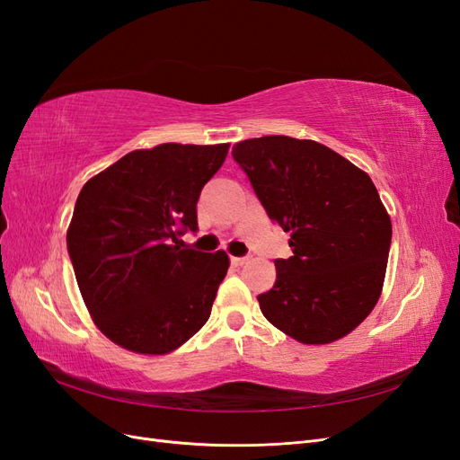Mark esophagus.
Segmentation results:
<instances>
[{
  "label": "esophagus",
  "instance_id": "obj_1",
  "mask_svg": "<svg viewBox=\"0 0 460 460\" xmlns=\"http://www.w3.org/2000/svg\"><path fill=\"white\" fill-rule=\"evenodd\" d=\"M232 262L235 264V267H243V264L249 262V257H232Z\"/></svg>",
  "mask_w": 460,
  "mask_h": 460
}]
</instances>
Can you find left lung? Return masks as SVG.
Masks as SVG:
<instances>
[{"label":"left lung","mask_w":460,"mask_h":460,"mask_svg":"<svg viewBox=\"0 0 460 460\" xmlns=\"http://www.w3.org/2000/svg\"><path fill=\"white\" fill-rule=\"evenodd\" d=\"M269 217L291 232L294 255L276 259L261 294L264 318L305 345L345 338L372 313L384 288L392 218L370 176L314 140L262 136L235 144Z\"/></svg>","instance_id":"1"}]
</instances>
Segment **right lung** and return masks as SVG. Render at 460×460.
Segmentation results:
<instances>
[{"label":"right lung","instance_id":"right-lung-1","mask_svg":"<svg viewBox=\"0 0 460 460\" xmlns=\"http://www.w3.org/2000/svg\"><path fill=\"white\" fill-rule=\"evenodd\" d=\"M230 144L136 149L80 190L66 247L82 299L103 336L140 355H166L211 316L230 267L225 252L182 247L198 199Z\"/></svg>","mask_w":460,"mask_h":460}]
</instances>
